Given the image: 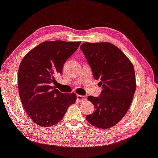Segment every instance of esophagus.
I'll list each match as a JSON object with an SVG mask.
<instances>
[{"label":"esophagus","mask_w":158,"mask_h":158,"mask_svg":"<svg viewBox=\"0 0 158 158\" xmlns=\"http://www.w3.org/2000/svg\"><path fill=\"white\" fill-rule=\"evenodd\" d=\"M86 97L85 96H82V95H77V100L80 102H82L86 100Z\"/></svg>","instance_id":"1"}]
</instances>
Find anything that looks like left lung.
I'll return each mask as SVG.
<instances>
[{
    "label": "left lung",
    "mask_w": 158,
    "mask_h": 158,
    "mask_svg": "<svg viewBox=\"0 0 158 158\" xmlns=\"http://www.w3.org/2000/svg\"><path fill=\"white\" fill-rule=\"evenodd\" d=\"M81 50L103 89L99 97H88L95 111L87 122L101 129L112 127L122 120L130 108L136 90L133 64L110 43H84Z\"/></svg>",
    "instance_id": "1"
}]
</instances>
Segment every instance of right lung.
Masks as SVG:
<instances>
[{
    "mask_svg": "<svg viewBox=\"0 0 158 158\" xmlns=\"http://www.w3.org/2000/svg\"><path fill=\"white\" fill-rule=\"evenodd\" d=\"M81 42L45 41L25 55L18 71L19 94L26 112L36 125L50 127L62 120L76 94H64L52 83L64 64Z\"/></svg>",
    "mask_w": 158,
    "mask_h": 158,
    "instance_id": "add662e5",
    "label": "right lung"
}]
</instances>
